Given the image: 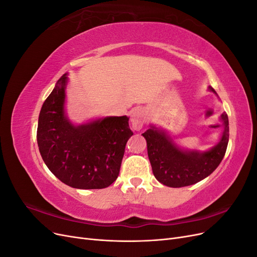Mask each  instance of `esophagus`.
Listing matches in <instances>:
<instances>
[{
	"mask_svg": "<svg viewBox=\"0 0 257 257\" xmlns=\"http://www.w3.org/2000/svg\"><path fill=\"white\" fill-rule=\"evenodd\" d=\"M146 121V111L143 108H135L131 112V124L132 127L136 131L142 130Z\"/></svg>",
	"mask_w": 257,
	"mask_h": 257,
	"instance_id": "obj_1",
	"label": "esophagus"
}]
</instances>
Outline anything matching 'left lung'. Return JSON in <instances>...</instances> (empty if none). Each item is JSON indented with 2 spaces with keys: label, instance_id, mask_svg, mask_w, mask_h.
Segmentation results:
<instances>
[{
  "label": "left lung",
  "instance_id": "left-lung-1",
  "mask_svg": "<svg viewBox=\"0 0 257 257\" xmlns=\"http://www.w3.org/2000/svg\"><path fill=\"white\" fill-rule=\"evenodd\" d=\"M209 89L215 93L211 87ZM221 118L224 123L221 142L205 153L181 151L163 132L154 127L147 130L143 136L147 141L148 157L157 180L170 188H181L197 183L212 174L224 158L229 138L227 113H222Z\"/></svg>",
  "mask_w": 257,
  "mask_h": 257
}]
</instances>
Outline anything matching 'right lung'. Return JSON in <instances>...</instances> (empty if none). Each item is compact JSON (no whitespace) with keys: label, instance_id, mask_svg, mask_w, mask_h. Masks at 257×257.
<instances>
[{"label":"right lung","instance_id":"1","mask_svg":"<svg viewBox=\"0 0 257 257\" xmlns=\"http://www.w3.org/2000/svg\"><path fill=\"white\" fill-rule=\"evenodd\" d=\"M66 75L58 80L40 112L37 144L50 172L75 189H105L116 180L133 132L128 118L108 116L75 126L64 116Z\"/></svg>","mask_w":257,"mask_h":257}]
</instances>
